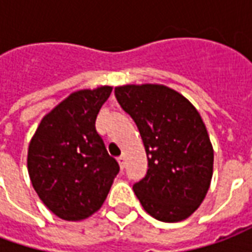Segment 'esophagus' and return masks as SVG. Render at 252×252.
Masks as SVG:
<instances>
[{
  "label": "esophagus",
  "instance_id": "esophagus-1",
  "mask_svg": "<svg viewBox=\"0 0 252 252\" xmlns=\"http://www.w3.org/2000/svg\"><path fill=\"white\" fill-rule=\"evenodd\" d=\"M117 162H119V164H120L121 169H124V167H126V157H124V155L119 157V158H117Z\"/></svg>",
  "mask_w": 252,
  "mask_h": 252
}]
</instances>
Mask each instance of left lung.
<instances>
[{
  "label": "left lung",
  "mask_w": 252,
  "mask_h": 252,
  "mask_svg": "<svg viewBox=\"0 0 252 252\" xmlns=\"http://www.w3.org/2000/svg\"><path fill=\"white\" fill-rule=\"evenodd\" d=\"M115 94L147 154V174L133 185L143 209L159 221L185 220L204 201L213 175V147L198 110L159 83L123 85Z\"/></svg>",
  "instance_id": "left-lung-1"
}]
</instances>
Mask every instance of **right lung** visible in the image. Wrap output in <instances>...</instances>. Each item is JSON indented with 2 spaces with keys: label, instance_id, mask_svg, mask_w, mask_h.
<instances>
[{
  "label": "right lung",
  "instance_id": "right-lung-1",
  "mask_svg": "<svg viewBox=\"0 0 252 252\" xmlns=\"http://www.w3.org/2000/svg\"><path fill=\"white\" fill-rule=\"evenodd\" d=\"M112 86L71 93L48 112L28 147V174L43 204L59 219L79 221L104 204L119 163L95 131Z\"/></svg>",
  "mask_w": 252,
  "mask_h": 252
}]
</instances>
